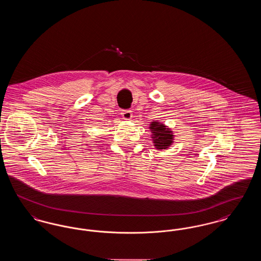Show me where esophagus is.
Masks as SVG:
<instances>
[{
	"mask_svg": "<svg viewBox=\"0 0 261 261\" xmlns=\"http://www.w3.org/2000/svg\"><path fill=\"white\" fill-rule=\"evenodd\" d=\"M121 115L124 119H130L132 117V112L129 111V110H123L121 112Z\"/></svg>",
	"mask_w": 261,
	"mask_h": 261,
	"instance_id": "obj_1",
	"label": "esophagus"
}]
</instances>
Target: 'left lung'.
Listing matches in <instances>:
<instances>
[{
    "mask_svg": "<svg viewBox=\"0 0 261 261\" xmlns=\"http://www.w3.org/2000/svg\"><path fill=\"white\" fill-rule=\"evenodd\" d=\"M152 131L153 135V143L154 147L158 149H167L173 140L172 131L166 128L163 124H160L159 122H152L149 127Z\"/></svg>",
    "mask_w": 261,
    "mask_h": 261,
    "instance_id": "left-lung-1",
    "label": "left lung"
}]
</instances>
